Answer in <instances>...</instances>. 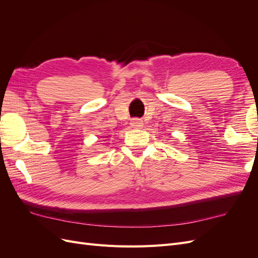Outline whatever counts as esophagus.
Segmentation results:
<instances>
[{"label": "esophagus", "mask_w": 258, "mask_h": 258, "mask_svg": "<svg viewBox=\"0 0 258 258\" xmlns=\"http://www.w3.org/2000/svg\"><path fill=\"white\" fill-rule=\"evenodd\" d=\"M130 124H131V127L132 128H135V129H141L142 127H143V121L141 120V119H132L131 120V122H130Z\"/></svg>", "instance_id": "1"}]
</instances>
